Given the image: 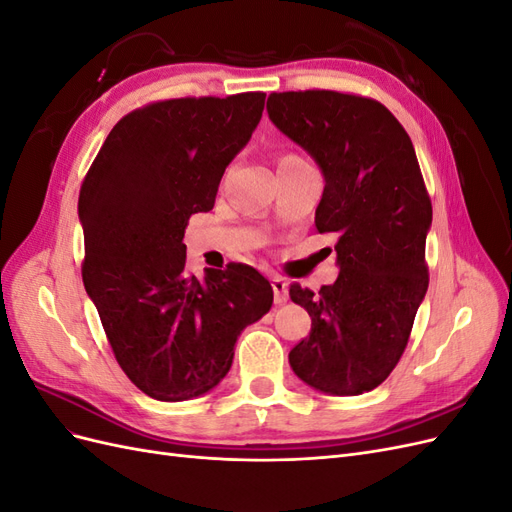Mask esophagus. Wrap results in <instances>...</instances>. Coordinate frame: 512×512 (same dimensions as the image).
Wrapping results in <instances>:
<instances>
[{
  "instance_id": "obj_1",
  "label": "esophagus",
  "mask_w": 512,
  "mask_h": 512,
  "mask_svg": "<svg viewBox=\"0 0 512 512\" xmlns=\"http://www.w3.org/2000/svg\"><path fill=\"white\" fill-rule=\"evenodd\" d=\"M271 286H273L275 305H284L288 301V282L284 277H271Z\"/></svg>"
}]
</instances>
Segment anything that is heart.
I'll list each match as a JSON object with an SVG mask.
<instances>
[{
    "label": "heart",
    "mask_w": 512,
    "mask_h": 512,
    "mask_svg": "<svg viewBox=\"0 0 512 512\" xmlns=\"http://www.w3.org/2000/svg\"><path fill=\"white\" fill-rule=\"evenodd\" d=\"M292 158H297V156H290V153H288V156H284L282 160H292Z\"/></svg>",
    "instance_id": "1"
}]
</instances>
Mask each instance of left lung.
Here are the masks:
<instances>
[{"instance_id": "8db88e82", "label": "left lung", "mask_w": 512, "mask_h": 512, "mask_svg": "<svg viewBox=\"0 0 512 512\" xmlns=\"http://www.w3.org/2000/svg\"><path fill=\"white\" fill-rule=\"evenodd\" d=\"M267 113L322 170L316 228L337 239V280L290 286L312 318L290 367L316 391L363 395L399 363L429 284L431 200L412 141L389 108L339 91L271 94Z\"/></svg>"}]
</instances>
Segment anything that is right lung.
<instances>
[{
    "label": "right lung",
    "instance_id": "right-lung-1",
    "mask_svg": "<svg viewBox=\"0 0 512 512\" xmlns=\"http://www.w3.org/2000/svg\"><path fill=\"white\" fill-rule=\"evenodd\" d=\"M262 108L260 91L138 108L117 121L81 185L85 290L117 363L158 401L218 386L241 331L271 309L273 288L256 269L232 265L200 282L185 273L183 243Z\"/></svg>",
    "mask_w": 512,
    "mask_h": 512
}]
</instances>
